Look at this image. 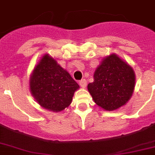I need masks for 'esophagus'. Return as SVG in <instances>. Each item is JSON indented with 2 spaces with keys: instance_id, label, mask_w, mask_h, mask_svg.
Segmentation results:
<instances>
[{
  "instance_id": "obj_1",
  "label": "esophagus",
  "mask_w": 155,
  "mask_h": 155,
  "mask_svg": "<svg viewBox=\"0 0 155 155\" xmlns=\"http://www.w3.org/2000/svg\"><path fill=\"white\" fill-rule=\"evenodd\" d=\"M79 84H80L81 87L84 88V87H86V85H87V81L85 80V79H82V80L80 81V82H79Z\"/></svg>"
}]
</instances>
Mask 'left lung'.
I'll list each match as a JSON object with an SVG mask.
<instances>
[{
	"instance_id": "1",
	"label": "left lung",
	"mask_w": 155,
	"mask_h": 155,
	"mask_svg": "<svg viewBox=\"0 0 155 155\" xmlns=\"http://www.w3.org/2000/svg\"><path fill=\"white\" fill-rule=\"evenodd\" d=\"M135 84L133 68L115 54L106 57L94 74V82L87 90L96 104L106 110H114L126 104Z\"/></svg>"
}]
</instances>
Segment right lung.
Wrapping results in <instances>:
<instances>
[{
  "label": "right lung",
  "instance_id": "right-lung-1",
  "mask_svg": "<svg viewBox=\"0 0 155 155\" xmlns=\"http://www.w3.org/2000/svg\"><path fill=\"white\" fill-rule=\"evenodd\" d=\"M79 85L48 54L44 55L30 78V91L44 108L54 112L70 105Z\"/></svg>",
  "mask_w": 155,
  "mask_h": 155
}]
</instances>
